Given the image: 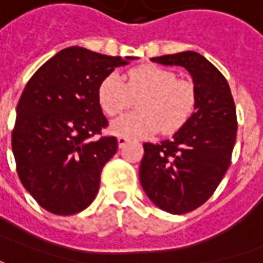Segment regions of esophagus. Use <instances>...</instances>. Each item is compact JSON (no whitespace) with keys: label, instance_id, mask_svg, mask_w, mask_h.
Masks as SVG:
<instances>
[{"label":"esophagus","instance_id":"esophagus-1","mask_svg":"<svg viewBox=\"0 0 263 263\" xmlns=\"http://www.w3.org/2000/svg\"><path fill=\"white\" fill-rule=\"evenodd\" d=\"M128 142H129V138L118 137V145H120V148H124Z\"/></svg>","mask_w":263,"mask_h":263}]
</instances>
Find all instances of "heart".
I'll return each instance as SVG.
<instances>
[{"instance_id": "1", "label": "heart", "mask_w": 263, "mask_h": 263, "mask_svg": "<svg viewBox=\"0 0 263 263\" xmlns=\"http://www.w3.org/2000/svg\"><path fill=\"white\" fill-rule=\"evenodd\" d=\"M138 98L139 111L112 122L111 131L126 138L148 137L159 129L165 135L186 125L196 109V87L177 79L171 70L145 65L128 71L125 81L117 73L104 77L98 86V103L109 117L121 115Z\"/></svg>"}]
</instances>
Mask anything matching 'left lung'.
<instances>
[{"label": "left lung", "mask_w": 263, "mask_h": 263, "mask_svg": "<svg viewBox=\"0 0 263 263\" xmlns=\"http://www.w3.org/2000/svg\"><path fill=\"white\" fill-rule=\"evenodd\" d=\"M182 66L196 87V111L160 143H143L139 180L151 201L172 214H186L209 200L231 163L237 139V111L226 77L200 53L187 50L152 58Z\"/></svg>", "instance_id": "8db88e82"}]
</instances>
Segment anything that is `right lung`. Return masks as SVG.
Returning a JSON list of instances; mask_svg holds the SVG:
<instances>
[{"mask_svg":"<svg viewBox=\"0 0 263 263\" xmlns=\"http://www.w3.org/2000/svg\"><path fill=\"white\" fill-rule=\"evenodd\" d=\"M137 59L107 56L71 46L36 70L16 105L12 152L24 187L58 215L87 209L96 198L104 165L118 149L98 103V86Z\"/></svg>","mask_w":263,"mask_h":263,"instance_id":"obj_1","label":"right lung"}]
</instances>
